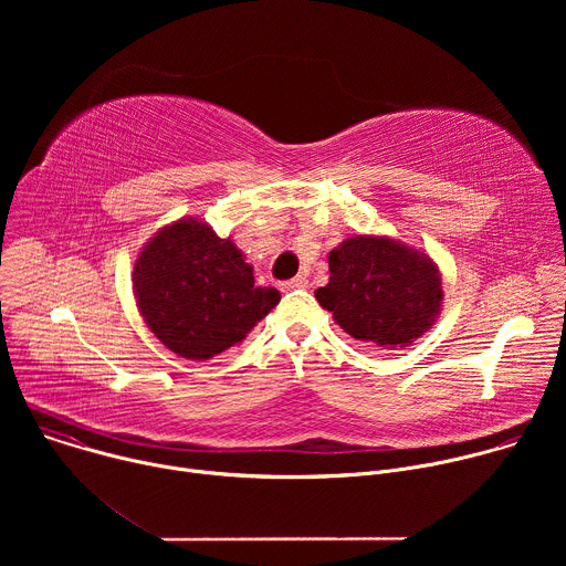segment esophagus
Returning <instances> with one entry per match:
<instances>
[{
  "label": "esophagus",
  "mask_w": 566,
  "mask_h": 566,
  "mask_svg": "<svg viewBox=\"0 0 566 566\" xmlns=\"http://www.w3.org/2000/svg\"><path fill=\"white\" fill-rule=\"evenodd\" d=\"M306 284H308V280H306L304 275H297V277H293V280L282 282L280 289H282V291H293V289H304Z\"/></svg>",
  "instance_id": "esophagus-1"
}]
</instances>
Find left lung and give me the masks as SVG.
<instances>
[{
  "label": "left lung",
  "mask_w": 566,
  "mask_h": 566,
  "mask_svg": "<svg viewBox=\"0 0 566 566\" xmlns=\"http://www.w3.org/2000/svg\"><path fill=\"white\" fill-rule=\"evenodd\" d=\"M315 300L352 338L406 349L441 313V271L428 253L394 237L354 234L329 253V284Z\"/></svg>",
  "instance_id": "left-lung-1"
}]
</instances>
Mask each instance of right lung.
Listing matches in <instances>:
<instances>
[{"mask_svg":"<svg viewBox=\"0 0 566 566\" xmlns=\"http://www.w3.org/2000/svg\"><path fill=\"white\" fill-rule=\"evenodd\" d=\"M132 286L149 332L188 360H210L239 345L282 297L273 286H255L253 266L234 241L197 217L149 237Z\"/></svg>","mask_w":566,"mask_h":566,"instance_id":"add662e5","label":"right lung"}]
</instances>
